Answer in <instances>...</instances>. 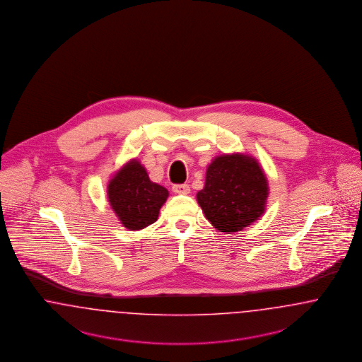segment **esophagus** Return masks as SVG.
Returning <instances> with one entry per match:
<instances>
[{"mask_svg":"<svg viewBox=\"0 0 362 362\" xmlns=\"http://www.w3.org/2000/svg\"><path fill=\"white\" fill-rule=\"evenodd\" d=\"M174 193H178V194H188L190 192L188 184H177L173 185Z\"/></svg>","mask_w":362,"mask_h":362,"instance_id":"esophagus-1","label":"esophagus"}]
</instances>
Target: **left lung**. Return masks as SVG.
I'll return each instance as SVG.
<instances>
[{"label": "left lung", "mask_w": 362, "mask_h": 362, "mask_svg": "<svg viewBox=\"0 0 362 362\" xmlns=\"http://www.w3.org/2000/svg\"><path fill=\"white\" fill-rule=\"evenodd\" d=\"M267 194V175L258 160L235 153L219 156L209 163L197 203L215 228L236 233L264 215Z\"/></svg>", "instance_id": "obj_1"}]
</instances>
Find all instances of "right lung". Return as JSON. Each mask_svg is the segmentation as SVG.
I'll use <instances>...</instances> for the list:
<instances>
[{
    "mask_svg": "<svg viewBox=\"0 0 362 362\" xmlns=\"http://www.w3.org/2000/svg\"><path fill=\"white\" fill-rule=\"evenodd\" d=\"M108 202L120 223L131 231L157 221L168 189L150 181L139 160L131 159L117 170L108 184Z\"/></svg>",
    "mask_w": 362,
    "mask_h": 362,
    "instance_id": "1",
    "label": "right lung"
}]
</instances>
